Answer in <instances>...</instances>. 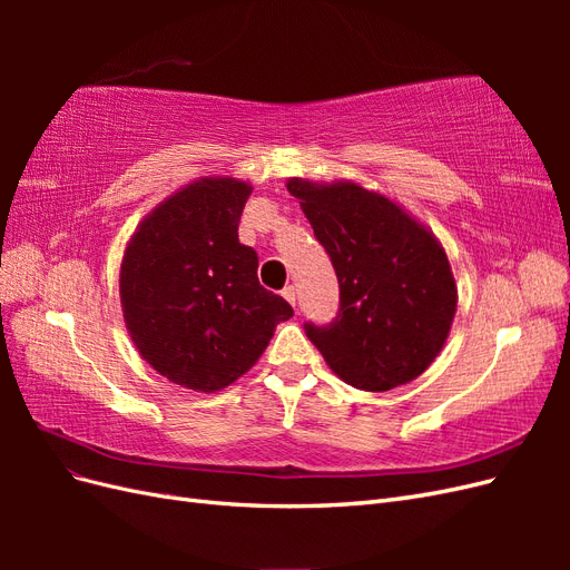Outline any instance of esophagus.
Returning a JSON list of instances; mask_svg holds the SVG:
<instances>
[{
	"instance_id": "1",
	"label": "esophagus",
	"mask_w": 570,
	"mask_h": 570,
	"mask_svg": "<svg viewBox=\"0 0 570 570\" xmlns=\"http://www.w3.org/2000/svg\"><path fill=\"white\" fill-rule=\"evenodd\" d=\"M283 297H285L292 306H295V304H297V292H295V285H287V287L283 289Z\"/></svg>"
}]
</instances>
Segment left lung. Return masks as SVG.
<instances>
[{"mask_svg": "<svg viewBox=\"0 0 570 570\" xmlns=\"http://www.w3.org/2000/svg\"><path fill=\"white\" fill-rule=\"evenodd\" d=\"M321 247L331 256L340 308L331 323H304L344 383L385 392L419 377L450 335L454 275L444 249L383 195L354 183L289 180Z\"/></svg>", "mask_w": 570, "mask_h": 570, "instance_id": "8db88e82", "label": "left lung"}]
</instances>
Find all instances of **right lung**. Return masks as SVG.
Listing matches in <instances>:
<instances>
[{
    "mask_svg": "<svg viewBox=\"0 0 570 570\" xmlns=\"http://www.w3.org/2000/svg\"><path fill=\"white\" fill-rule=\"evenodd\" d=\"M247 183L204 178L142 220L120 266V304L135 347L170 383L216 392L247 373L292 306L258 285V256L239 245Z\"/></svg>",
    "mask_w": 570,
    "mask_h": 570,
    "instance_id": "right-lung-1",
    "label": "right lung"
}]
</instances>
